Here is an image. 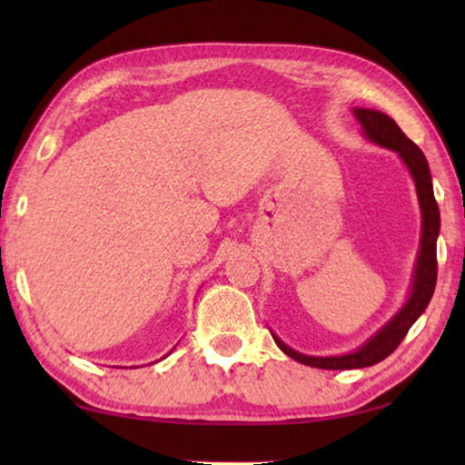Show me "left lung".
Here are the masks:
<instances>
[{"mask_svg": "<svg viewBox=\"0 0 465 465\" xmlns=\"http://www.w3.org/2000/svg\"><path fill=\"white\" fill-rule=\"evenodd\" d=\"M355 118L360 120V124L364 126L366 137L371 142L383 145V148H391L398 152L400 158L409 167L412 180H415L417 194H419V205H421L423 215V237H421V252H419L417 260V272H415V285H412V294L409 302L404 304V309L381 330L379 334H374L364 347L358 351L347 353V355H336V358H313V355H302L290 349L285 342H282L277 336H272L279 349L290 358H294L301 364L313 366V368H326V371H351V368H366L372 364H379L381 360H385L387 355L396 351V347L404 341V336L409 334L412 323L417 322V317L423 313L431 301L436 288V277H438V260H436V239L438 231H440V212H438V203L434 199V188H431V175L428 161H425L423 152L404 135L402 129L393 123V120L383 112L364 110L358 107L353 110Z\"/></svg>", "mask_w": 465, "mask_h": 465, "instance_id": "left-lung-1", "label": "left lung"}]
</instances>
